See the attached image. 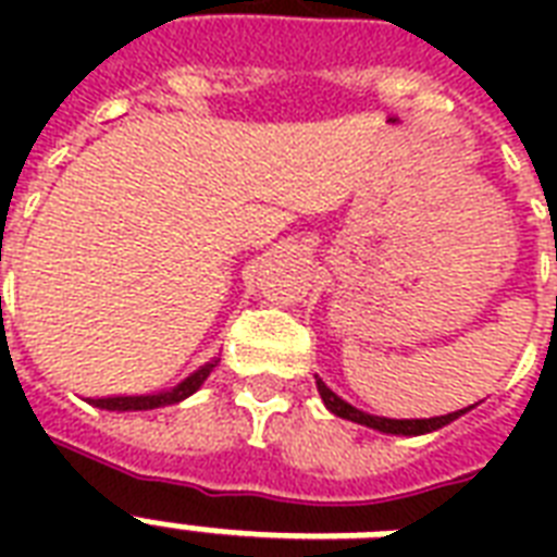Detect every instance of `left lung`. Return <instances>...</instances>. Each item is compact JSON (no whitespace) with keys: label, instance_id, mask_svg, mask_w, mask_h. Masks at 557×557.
Returning a JSON list of instances; mask_svg holds the SVG:
<instances>
[{"label":"left lung","instance_id":"1","mask_svg":"<svg viewBox=\"0 0 557 557\" xmlns=\"http://www.w3.org/2000/svg\"><path fill=\"white\" fill-rule=\"evenodd\" d=\"M314 384H318V393H321L323 405H326L330 413L341 416V419H347V422L364 424V428H372V431L379 433H393V436H422V433L440 431V428H445V424H450L454 419H459V416L468 413V410L474 407H462V410H454V413L448 416H431V419H387V416H372L364 413V410H358V407H352L349 401H344L338 393H332L318 375H314Z\"/></svg>","mask_w":557,"mask_h":557}]
</instances>
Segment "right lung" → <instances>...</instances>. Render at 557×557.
I'll return each mask as SVG.
<instances>
[{
	"label": "right lung",
	"mask_w": 557,
	"mask_h": 557,
	"mask_svg": "<svg viewBox=\"0 0 557 557\" xmlns=\"http://www.w3.org/2000/svg\"><path fill=\"white\" fill-rule=\"evenodd\" d=\"M219 361H208V364H201L199 370L190 372L185 381H178L176 387L161 389V393H147V396H107V398H86L91 407H100V410H117V413H133V410H156V407H168V405H178V401H185L187 396H193L196 389L205 384L213 367Z\"/></svg>",
	"instance_id": "obj_1"
}]
</instances>
